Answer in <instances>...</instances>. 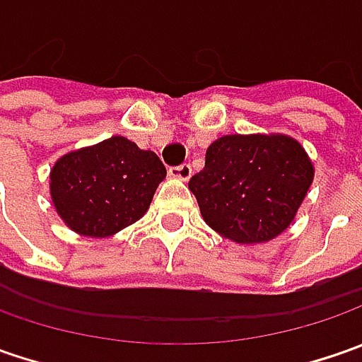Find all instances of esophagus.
Here are the masks:
<instances>
[{
  "mask_svg": "<svg viewBox=\"0 0 362 362\" xmlns=\"http://www.w3.org/2000/svg\"><path fill=\"white\" fill-rule=\"evenodd\" d=\"M193 173V169H191V165L189 163H183V165H179V167H171L169 169V175L175 177V179H181V181H187L189 177Z\"/></svg>",
  "mask_w": 362,
  "mask_h": 362,
  "instance_id": "34e87169",
  "label": "esophagus"
}]
</instances>
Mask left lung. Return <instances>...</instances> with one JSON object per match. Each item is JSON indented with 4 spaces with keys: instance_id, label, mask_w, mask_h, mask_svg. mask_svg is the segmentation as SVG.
I'll return each instance as SVG.
<instances>
[{
    "instance_id": "obj_1",
    "label": "left lung",
    "mask_w": 362,
    "mask_h": 362,
    "mask_svg": "<svg viewBox=\"0 0 362 362\" xmlns=\"http://www.w3.org/2000/svg\"><path fill=\"white\" fill-rule=\"evenodd\" d=\"M314 179L313 160L286 134H226L189 179L205 223L238 243L274 240L294 221Z\"/></svg>"
}]
</instances>
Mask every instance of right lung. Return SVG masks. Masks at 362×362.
<instances>
[{
	"label": "right lung",
	"instance_id": "1",
	"mask_svg": "<svg viewBox=\"0 0 362 362\" xmlns=\"http://www.w3.org/2000/svg\"><path fill=\"white\" fill-rule=\"evenodd\" d=\"M167 169L124 136L64 155L49 171V195L72 231L108 238L145 216Z\"/></svg>",
	"mask_w": 362,
	"mask_h": 362
}]
</instances>
